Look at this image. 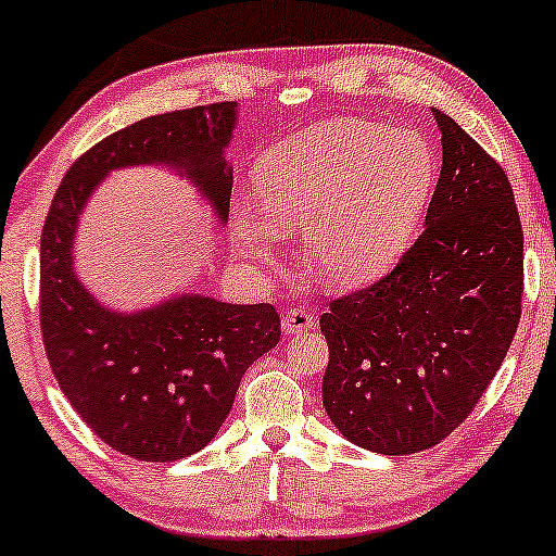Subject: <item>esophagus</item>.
I'll use <instances>...</instances> for the list:
<instances>
[{"label":"esophagus","mask_w":556,"mask_h":556,"mask_svg":"<svg viewBox=\"0 0 556 556\" xmlns=\"http://www.w3.org/2000/svg\"><path fill=\"white\" fill-rule=\"evenodd\" d=\"M314 325H317V319H314V314L306 309H291L283 314V319H280V330H283V334L306 332L312 330Z\"/></svg>","instance_id":"1"}]
</instances>
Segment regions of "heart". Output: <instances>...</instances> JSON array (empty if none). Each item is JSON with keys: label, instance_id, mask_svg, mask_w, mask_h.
Returning a JSON list of instances; mask_svg holds the SVG:
<instances>
[{"label": "heart", "instance_id": "b5f03b06", "mask_svg": "<svg viewBox=\"0 0 556 556\" xmlns=\"http://www.w3.org/2000/svg\"><path fill=\"white\" fill-rule=\"evenodd\" d=\"M435 185L438 156L422 134L358 118L319 123L257 162L260 205H235V242L276 265L286 235L301 229L314 270L334 289H361L407 252Z\"/></svg>", "mask_w": 556, "mask_h": 556}]
</instances>
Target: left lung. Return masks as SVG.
Wrapping results in <instances>:
<instances>
[{
    "label": "left lung",
    "instance_id": "left-lung-1",
    "mask_svg": "<svg viewBox=\"0 0 556 556\" xmlns=\"http://www.w3.org/2000/svg\"><path fill=\"white\" fill-rule=\"evenodd\" d=\"M443 167L425 229L387 278L332 301L321 402L361 448L404 456L467 420L520 321L523 229L503 167L433 111Z\"/></svg>",
    "mask_w": 556,
    "mask_h": 556
}]
</instances>
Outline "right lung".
Returning a JSON list of instances; mask_svg holds the SVG:
<instances>
[{"label": "right lung", "mask_w": 556, "mask_h": 556, "mask_svg": "<svg viewBox=\"0 0 556 556\" xmlns=\"http://www.w3.org/2000/svg\"><path fill=\"white\" fill-rule=\"evenodd\" d=\"M235 126L237 102H216L121 128L72 164L40 235L48 363L94 435L139 462H177L214 441L247 368L278 345L280 319L270 304H224L205 293L111 309L74 270L81 214L115 169L164 167L226 224Z\"/></svg>", "instance_id": "add662e5"}]
</instances>
